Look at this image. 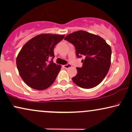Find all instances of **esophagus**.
<instances>
[{"label": "esophagus", "instance_id": "34e87169", "mask_svg": "<svg viewBox=\"0 0 132 132\" xmlns=\"http://www.w3.org/2000/svg\"><path fill=\"white\" fill-rule=\"evenodd\" d=\"M72 67V65L71 64H67L66 65H64V68H65V69H69V68H71Z\"/></svg>", "mask_w": 132, "mask_h": 132}]
</instances>
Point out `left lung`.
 I'll return each mask as SVG.
<instances>
[{
  "instance_id": "obj_1",
  "label": "left lung",
  "mask_w": 132,
  "mask_h": 132,
  "mask_svg": "<svg viewBox=\"0 0 132 132\" xmlns=\"http://www.w3.org/2000/svg\"><path fill=\"white\" fill-rule=\"evenodd\" d=\"M64 39L76 47L78 58L84 56L83 66L77 68V74L72 78L77 85L89 89L102 82L111 65V49L101 36L83 30L68 35Z\"/></svg>"
}]
</instances>
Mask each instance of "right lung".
<instances>
[{
	"mask_svg": "<svg viewBox=\"0 0 132 132\" xmlns=\"http://www.w3.org/2000/svg\"><path fill=\"white\" fill-rule=\"evenodd\" d=\"M64 35L43 33L27 41L16 58L19 75L28 86L36 90L48 88L55 80L61 66L48 62L54 57V49Z\"/></svg>",
	"mask_w": 132,
	"mask_h": 132,
	"instance_id": "1",
	"label": "right lung"
}]
</instances>
